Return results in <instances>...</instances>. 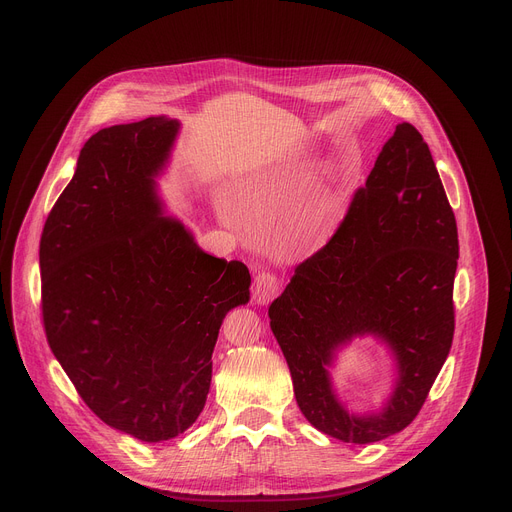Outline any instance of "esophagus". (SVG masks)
Instances as JSON below:
<instances>
[{
    "label": "esophagus",
    "instance_id": "esophagus-1",
    "mask_svg": "<svg viewBox=\"0 0 512 512\" xmlns=\"http://www.w3.org/2000/svg\"><path fill=\"white\" fill-rule=\"evenodd\" d=\"M280 290V280L272 272H261L253 280V301L255 305H267Z\"/></svg>",
    "mask_w": 512,
    "mask_h": 512
}]
</instances>
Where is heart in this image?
Listing matches in <instances>:
<instances>
[{
  "mask_svg": "<svg viewBox=\"0 0 512 512\" xmlns=\"http://www.w3.org/2000/svg\"><path fill=\"white\" fill-rule=\"evenodd\" d=\"M326 178L330 180L332 172H326ZM236 203H238V207H240V211H242V215H245V218H249L251 222L259 220V207H257L255 199H253V191H249V188H245V191L238 193ZM228 215H232V218H234L232 209H228ZM305 222H313V218H305ZM290 230L297 234V240L301 242V247L313 249V247H319L321 242L328 238V234L332 230V224L319 220V222H315L313 226H309L305 230H297V228H292V226H290Z\"/></svg>",
  "mask_w": 512,
  "mask_h": 512,
  "instance_id": "heart-1",
  "label": "heart"
}]
</instances>
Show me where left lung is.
Listing matches in <instances>:
<instances>
[{
  "label": "left lung",
  "mask_w": 512,
  "mask_h": 512,
  "mask_svg": "<svg viewBox=\"0 0 512 512\" xmlns=\"http://www.w3.org/2000/svg\"><path fill=\"white\" fill-rule=\"evenodd\" d=\"M456 259V220L434 157L402 122L336 234L297 265L267 313L297 405L319 432L369 444L417 417L452 346ZM359 335L382 339L397 361L393 394L378 414L348 412L329 378L335 353Z\"/></svg>",
  "instance_id": "8db88e82"
}]
</instances>
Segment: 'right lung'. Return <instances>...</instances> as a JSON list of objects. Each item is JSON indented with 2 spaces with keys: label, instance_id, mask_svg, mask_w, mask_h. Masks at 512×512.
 <instances>
[{
  "label": "right lung",
  "instance_id": "obj_1",
  "mask_svg": "<svg viewBox=\"0 0 512 512\" xmlns=\"http://www.w3.org/2000/svg\"><path fill=\"white\" fill-rule=\"evenodd\" d=\"M178 130L151 116L95 132L39 245L51 353L103 423L141 442L197 421L222 321L249 303L247 265L205 253L161 211L155 178Z\"/></svg>",
  "mask_w": 512,
  "mask_h": 512
}]
</instances>
